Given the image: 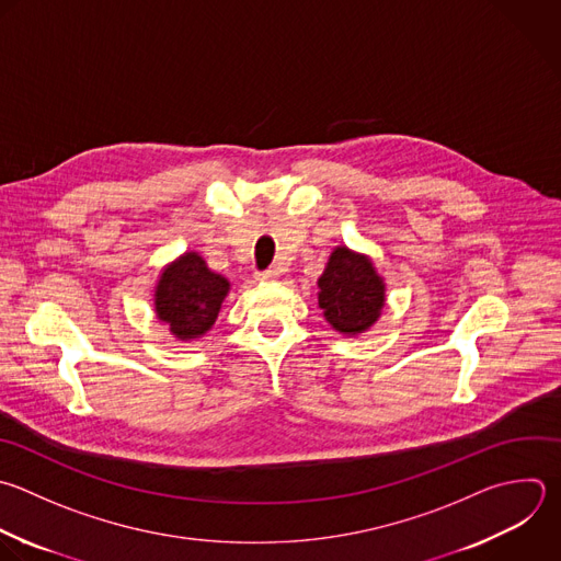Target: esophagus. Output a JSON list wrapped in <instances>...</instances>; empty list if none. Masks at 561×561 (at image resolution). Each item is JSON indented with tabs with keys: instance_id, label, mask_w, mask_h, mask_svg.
I'll return each instance as SVG.
<instances>
[{
	"instance_id": "esophagus-1",
	"label": "esophagus",
	"mask_w": 561,
	"mask_h": 561,
	"mask_svg": "<svg viewBox=\"0 0 561 561\" xmlns=\"http://www.w3.org/2000/svg\"><path fill=\"white\" fill-rule=\"evenodd\" d=\"M278 274H280V272H278L276 267H267V270L259 272L256 278H259V280H274V278H278Z\"/></svg>"
}]
</instances>
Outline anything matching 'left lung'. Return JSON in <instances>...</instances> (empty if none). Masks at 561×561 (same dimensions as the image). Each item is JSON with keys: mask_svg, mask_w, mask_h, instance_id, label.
I'll use <instances>...</instances> for the list:
<instances>
[{"mask_svg": "<svg viewBox=\"0 0 561 561\" xmlns=\"http://www.w3.org/2000/svg\"><path fill=\"white\" fill-rule=\"evenodd\" d=\"M318 302L340 333H362L383 307V283L366 256L337 248L318 280Z\"/></svg>", "mask_w": 561, "mask_h": 561, "instance_id": "obj_1", "label": "left lung"}]
</instances>
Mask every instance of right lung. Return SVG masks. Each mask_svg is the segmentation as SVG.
I'll return each instance as SVG.
<instances>
[{"label":"right lung","instance_id":"add662e5","mask_svg":"<svg viewBox=\"0 0 561 561\" xmlns=\"http://www.w3.org/2000/svg\"><path fill=\"white\" fill-rule=\"evenodd\" d=\"M228 289L230 283L224 276L188 252L164 270L156 289V313L175 337L193 340L215 324Z\"/></svg>","mask_w":561,"mask_h":561}]
</instances>
